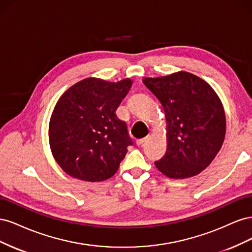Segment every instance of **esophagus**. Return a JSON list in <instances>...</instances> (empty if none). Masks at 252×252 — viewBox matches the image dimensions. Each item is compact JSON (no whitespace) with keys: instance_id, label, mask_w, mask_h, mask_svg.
<instances>
[{"instance_id":"obj_1","label":"esophagus","mask_w":252,"mask_h":252,"mask_svg":"<svg viewBox=\"0 0 252 252\" xmlns=\"http://www.w3.org/2000/svg\"><path fill=\"white\" fill-rule=\"evenodd\" d=\"M147 141V138H143V139H139V140H136V145H138V146H141V145H143L145 142Z\"/></svg>"}]
</instances>
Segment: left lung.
Here are the masks:
<instances>
[{
	"label": "left lung",
	"mask_w": 252,
	"mask_h": 252,
	"mask_svg": "<svg viewBox=\"0 0 252 252\" xmlns=\"http://www.w3.org/2000/svg\"><path fill=\"white\" fill-rule=\"evenodd\" d=\"M143 83L161 102L167 124L165 156L155 162L170 179L199 174L211 164L226 133L223 104L207 82L187 71Z\"/></svg>",
	"instance_id": "1"
}]
</instances>
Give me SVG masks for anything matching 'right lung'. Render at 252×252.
Instances as JSON below:
<instances>
[{
    "instance_id": "obj_1",
    "label": "right lung",
    "mask_w": 252,
    "mask_h": 252,
    "mask_svg": "<svg viewBox=\"0 0 252 252\" xmlns=\"http://www.w3.org/2000/svg\"><path fill=\"white\" fill-rule=\"evenodd\" d=\"M131 85L128 78L116 83L87 78L59 98L49 122V145L70 177L101 182L118 171L132 141L116 111Z\"/></svg>"
}]
</instances>
